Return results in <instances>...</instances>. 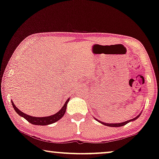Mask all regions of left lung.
<instances>
[{"label": "left lung", "mask_w": 159, "mask_h": 159, "mask_svg": "<svg viewBox=\"0 0 159 159\" xmlns=\"http://www.w3.org/2000/svg\"><path fill=\"white\" fill-rule=\"evenodd\" d=\"M139 116H140V115H139ZM139 116H137V117H135V118H134V119H130V120H128V121H125V122H121V123H117V124H108V123H105V122H102V121H99L98 120H97L96 119H96L97 121H98L99 122H101V124H103V125H106V126H108V127H122V126L125 125H127V123L130 122V121H134V120H135L136 119H138V118Z\"/></svg>", "instance_id": "obj_1"}]
</instances>
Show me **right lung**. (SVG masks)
<instances>
[{"instance_id": "right-lung-1", "label": "right lung", "mask_w": 159, "mask_h": 159, "mask_svg": "<svg viewBox=\"0 0 159 159\" xmlns=\"http://www.w3.org/2000/svg\"><path fill=\"white\" fill-rule=\"evenodd\" d=\"M68 99L66 101V103L63 106L61 109L59 111L56 113V114L52 115V116H46V117H34V116H31L30 115H27L25 114V113L21 112L20 110H19L16 106H15L14 102H11L13 107H14V109L15 110L17 114H18L19 116H22L23 118H25L26 120L29 121L30 123L32 124V125H51V124H53L54 122H56V121L59 120V119L63 117L64 116L65 112H66V106H67V103L69 102Z\"/></svg>"}]
</instances>
